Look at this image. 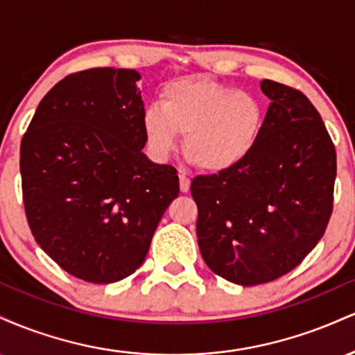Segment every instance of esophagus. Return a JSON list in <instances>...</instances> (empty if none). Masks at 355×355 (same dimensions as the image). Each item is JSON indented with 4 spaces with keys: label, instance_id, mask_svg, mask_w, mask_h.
Wrapping results in <instances>:
<instances>
[{
    "label": "esophagus",
    "instance_id": "obj_1",
    "mask_svg": "<svg viewBox=\"0 0 355 355\" xmlns=\"http://www.w3.org/2000/svg\"><path fill=\"white\" fill-rule=\"evenodd\" d=\"M178 178H180V190L183 193H187V191L190 190V178L189 175H185L183 172L178 173Z\"/></svg>",
    "mask_w": 355,
    "mask_h": 355
}]
</instances>
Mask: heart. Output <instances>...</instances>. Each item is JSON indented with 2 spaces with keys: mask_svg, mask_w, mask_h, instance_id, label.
I'll use <instances>...</instances> for the list:
<instances>
[{
  "mask_svg": "<svg viewBox=\"0 0 355 355\" xmlns=\"http://www.w3.org/2000/svg\"><path fill=\"white\" fill-rule=\"evenodd\" d=\"M263 110L254 95L209 78L175 81L162 93L160 107L144 113L152 152L164 158L183 137L187 160L203 172H223L250 153L260 135Z\"/></svg>",
  "mask_w": 355,
  "mask_h": 355,
  "instance_id": "1",
  "label": "heart"
}]
</instances>
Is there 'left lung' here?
<instances>
[{"label":"left lung","mask_w":355,"mask_h":355,"mask_svg":"<svg viewBox=\"0 0 355 355\" xmlns=\"http://www.w3.org/2000/svg\"><path fill=\"white\" fill-rule=\"evenodd\" d=\"M260 88L272 103L254 148L190 187L203 260L245 287L294 270L324 237L337 173L336 148L311 100L272 80Z\"/></svg>","instance_id":"obj_1"}]
</instances>
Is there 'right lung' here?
I'll list each match as a JSON object with an SVG mask.
<instances>
[{
	"instance_id": "1",
	"label": "right lung",
	"mask_w": 355,
	"mask_h": 355,
	"mask_svg": "<svg viewBox=\"0 0 355 355\" xmlns=\"http://www.w3.org/2000/svg\"><path fill=\"white\" fill-rule=\"evenodd\" d=\"M140 75L71 73L44 95L23 135L24 214L40 247L76 279L112 284L144 263L177 170L141 152Z\"/></svg>"
}]
</instances>
